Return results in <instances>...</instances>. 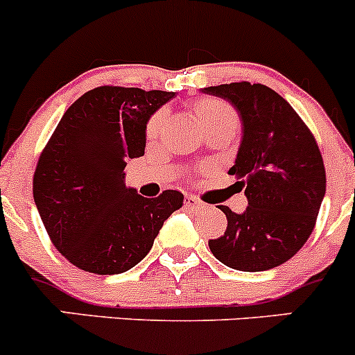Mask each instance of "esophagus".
<instances>
[{
    "label": "esophagus",
    "instance_id": "esophagus-1",
    "mask_svg": "<svg viewBox=\"0 0 355 355\" xmlns=\"http://www.w3.org/2000/svg\"><path fill=\"white\" fill-rule=\"evenodd\" d=\"M204 206H206V204H204L202 200H199L196 196H187V198H185V207H189V209L199 211L202 209Z\"/></svg>",
    "mask_w": 355,
    "mask_h": 355
}]
</instances>
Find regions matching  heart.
Masks as SVG:
<instances>
[{
  "mask_svg": "<svg viewBox=\"0 0 355 355\" xmlns=\"http://www.w3.org/2000/svg\"><path fill=\"white\" fill-rule=\"evenodd\" d=\"M194 113L200 127L206 130V128L214 127V125L221 123H235L237 125V114L232 110L230 105H227L225 101L213 98H202L199 101H196L194 105ZM164 123H166V113L164 111H157L155 116L148 121V128H146V134L149 139H157L163 132Z\"/></svg>",
  "mask_w": 355,
  "mask_h": 355,
  "instance_id": "heart-1",
  "label": "heart"
}]
</instances>
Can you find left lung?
Returning <instances> with one entry per match:
<instances>
[{
  "instance_id": "obj_1",
  "label": "left lung",
  "mask_w": 355,
  "mask_h": 355,
  "mask_svg": "<svg viewBox=\"0 0 355 355\" xmlns=\"http://www.w3.org/2000/svg\"><path fill=\"white\" fill-rule=\"evenodd\" d=\"M227 99L242 121L237 177L249 206L242 214L220 206L227 230L209 241L218 261L239 271H266L295 256L309 239L327 191L316 139L302 118L273 89L250 82L204 87Z\"/></svg>"
}]
</instances>
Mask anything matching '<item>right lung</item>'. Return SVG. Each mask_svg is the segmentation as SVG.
I'll list each match as a JSON object with an SVG mask.
<instances>
[{
  "mask_svg": "<svg viewBox=\"0 0 355 355\" xmlns=\"http://www.w3.org/2000/svg\"><path fill=\"white\" fill-rule=\"evenodd\" d=\"M175 92L101 85L65 111L39 156L34 200L49 239L73 266L96 275L134 268L184 204L164 191L142 198L125 185L128 159L146 148V125Z\"/></svg>",
  "mask_w": 355,
  "mask_h": 355,
  "instance_id": "1",
  "label": "right lung"
}]
</instances>
